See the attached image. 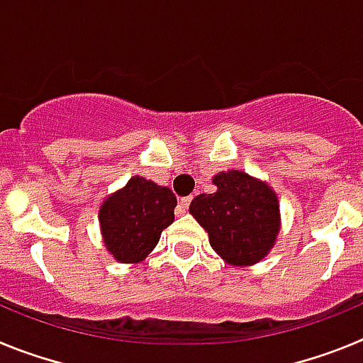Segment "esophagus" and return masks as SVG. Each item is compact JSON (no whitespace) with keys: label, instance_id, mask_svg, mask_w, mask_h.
<instances>
[{"label":"esophagus","instance_id":"obj_1","mask_svg":"<svg viewBox=\"0 0 363 363\" xmlns=\"http://www.w3.org/2000/svg\"><path fill=\"white\" fill-rule=\"evenodd\" d=\"M191 200H192L191 196L182 198V200H179V209H182V211H184V213H185V211L189 209V205H191Z\"/></svg>","mask_w":363,"mask_h":363}]
</instances>
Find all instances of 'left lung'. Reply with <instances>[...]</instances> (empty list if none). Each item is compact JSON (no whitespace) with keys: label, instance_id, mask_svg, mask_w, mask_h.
Segmentation results:
<instances>
[{"label":"left lung","instance_id":"left-lung-1","mask_svg":"<svg viewBox=\"0 0 363 363\" xmlns=\"http://www.w3.org/2000/svg\"><path fill=\"white\" fill-rule=\"evenodd\" d=\"M216 192L198 194L189 213L207 230L216 255L234 267L255 265L274 247L280 233V201L267 182L243 171L213 176Z\"/></svg>","mask_w":363,"mask_h":363}]
</instances>
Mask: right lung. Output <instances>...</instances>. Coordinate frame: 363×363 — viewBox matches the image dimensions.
Here are the masks:
<instances>
[{
	"mask_svg": "<svg viewBox=\"0 0 363 363\" xmlns=\"http://www.w3.org/2000/svg\"><path fill=\"white\" fill-rule=\"evenodd\" d=\"M176 196L143 176L108 194L99 205V230L107 251L120 264H140L158 245L162 230L174 221Z\"/></svg>",
	"mask_w": 363,
	"mask_h": 363,
	"instance_id": "1",
	"label": "right lung"
}]
</instances>
